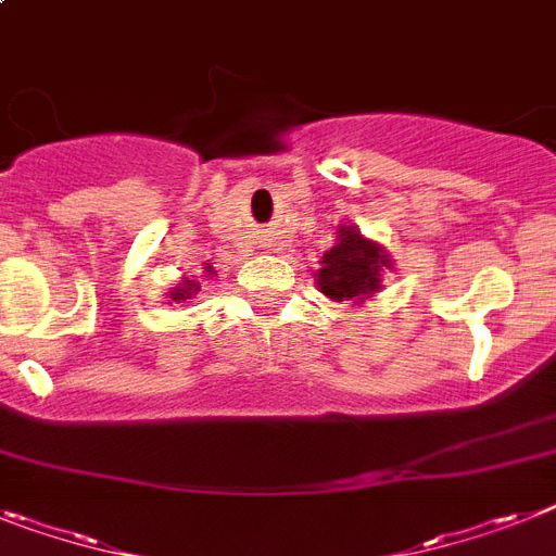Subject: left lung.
<instances>
[{
    "instance_id": "left-lung-1",
    "label": "left lung",
    "mask_w": 556,
    "mask_h": 556,
    "mask_svg": "<svg viewBox=\"0 0 556 556\" xmlns=\"http://www.w3.org/2000/svg\"><path fill=\"white\" fill-rule=\"evenodd\" d=\"M336 237L333 249L321 256L316 286L328 300L362 305L381 291V270L390 268V260L379 242L362 237L356 226H339Z\"/></svg>"
}]
</instances>
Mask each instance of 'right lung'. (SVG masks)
Returning a JSON list of instances; mask_svg holds the SVG:
<instances>
[{
	"instance_id": "add662e5",
	"label": "right lung",
	"mask_w": 556,
	"mask_h": 556,
	"mask_svg": "<svg viewBox=\"0 0 556 556\" xmlns=\"http://www.w3.org/2000/svg\"><path fill=\"white\" fill-rule=\"evenodd\" d=\"M206 268H208V265H206ZM198 291H200V286L194 282V279H184V282H180V286H177L175 291L169 293V300L172 302H186V300H191V296H194Z\"/></svg>"
}]
</instances>
